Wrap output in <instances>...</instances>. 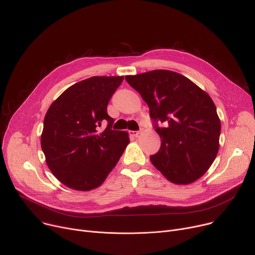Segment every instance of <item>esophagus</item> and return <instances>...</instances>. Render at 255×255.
I'll list each match as a JSON object with an SVG mask.
<instances>
[{
    "label": "esophagus",
    "instance_id": "obj_1",
    "mask_svg": "<svg viewBox=\"0 0 255 255\" xmlns=\"http://www.w3.org/2000/svg\"><path fill=\"white\" fill-rule=\"evenodd\" d=\"M140 132H141V131H137V130H131V131H129V134H130V136H132V137H138L139 134H140Z\"/></svg>",
    "mask_w": 255,
    "mask_h": 255
}]
</instances>
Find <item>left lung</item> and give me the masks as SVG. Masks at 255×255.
<instances>
[{"label":"left lung","instance_id":"obj_1","mask_svg":"<svg viewBox=\"0 0 255 255\" xmlns=\"http://www.w3.org/2000/svg\"><path fill=\"white\" fill-rule=\"evenodd\" d=\"M146 102L160 137V148L150 156L153 166L174 184L186 185L211 167L218 148L220 119L206 92L183 75L153 70L126 76Z\"/></svg>","mask_w":255,"mask_h":255}]
</instances>
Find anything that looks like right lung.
Listing matches in <instances>:
<instances>
[{
  "label": "right lung",
  "instance_id": "obj_1",
  "mask_svg": "<svg viewBox=\"0 0 255 255\" xmlns=\"http://www.w3.org/2000/svg\"><path fill=\"white\" fill-rule=\"evenodd\" d=\"M124 76H95L68 87L44 118L41 147L47 166L67 187L88 191L106 180L129 143L128 133L113 130L107 105ZM105 121L108 128H96Z\"/></svg>",
  "mask_w": 255,
  "mask_h": 255
}]
</instances>
